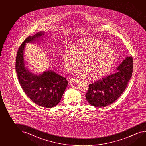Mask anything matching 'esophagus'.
Listing matches in <instances>:
<instances>
[{"instance_id": "obj_1", "label": "esophagus", "mask_w": 146, "mask_h": 146, "mask_svg": "<svg viewBox=\"0 0 146 146\" xmlns=\"http://www.w3.org/2000/svg\"><path fill=\"white\" fill-rule=\"evenodd\" d=\"M78 81H79L78 79H75V78H71L70 79V81H71V82H78Z\"/></svg>"}]
</instances>
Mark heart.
<instances>
[{
  "label": "heart",
  "mask_w": 146,
  "mask_h": 146,
  "mask_svg": "<svg viewBox=\"0 0 146 146\" xmlns=\"http://www.w3.org/2000/svg\"><path fill=\"white\" fill-rule=\"evenodd\" d=\"M117 54L104 41L94 38H83L78 41L73 49L66 48L63 53L65 69L68 71L80 66L77 71L82 77H91L93 80L102 79L110 72L114 65Z\"/></svg>",
  "instance_id": "heart-1"
}]
</instances>
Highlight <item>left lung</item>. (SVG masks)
Listing matches in <instances>:
<instances>
[{"label": "left lung", "instance_id": "1", "mask_svg": "<svg viewBox=\"0 0 146 146\" xmlns=\"http://www.w3.org/2000/svg\"><path fill=\"white\" fill-rule=\"evenodd\" d=\"M133 67V58L127 57L117 67V73L90 84L86 94L88 103L96 108H102L117 100L126 88Z\"/></svg>", "mask_w": 146, "mask_h": 146}]
</instances>
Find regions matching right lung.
Segmentation results:
<instances>
[{
  "label": "right lung",
  "instance_id": "1",
  "mask_svg": "<svg viewBox=\"0 0 146 146\" xmlns=\"http://www.w3.org/2000/svg\"><path fill=\"white\" fill-rule=\"evenodd\" d=\"M44 35L38 32L27 37L18 50L16 71L18 79L24 93L33 102L46 108H52L60 102L68 85L66 78L52 71L36 75L29 72L24 65L23 52L26 44L36 41Z\"/></svg>",
  "mask_w": 146,
  "mask_h": 146
}]
</instances>
